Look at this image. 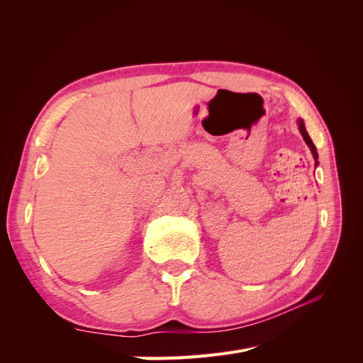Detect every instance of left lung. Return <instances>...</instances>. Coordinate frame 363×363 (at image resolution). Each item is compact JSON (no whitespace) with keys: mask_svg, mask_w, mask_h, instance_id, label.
Here are the masks:
<instances>
[{"mask_svg":"<svg viewBox=\"0 0 363 363\" xmlns=\"http://www.w3.org/2000/svg\"><path fill=\"white\" fill-rule=\"evenodd\" d=\"M296 125H298V130H300V133H301L304 142L307 144V147L311 148V152H312V156L315 159V167H318V163H320V162H318V151H316V147L313 145V142H312L309 133H307V130L304 127V121L301 118H298V119H296Z\"/></svg>","mask_w":363,"mask_h":363,"instance_id":"left-lung-1","label":"left lung"}]
</instances>
